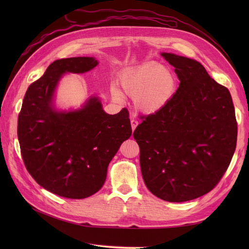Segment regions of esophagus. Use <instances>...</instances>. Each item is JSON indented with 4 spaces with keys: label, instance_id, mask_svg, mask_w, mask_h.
<instances>
[{
    "label": "esophagus",
    "instance_id": "esophagus-1",
    "mask_svg": "<svg viewBox=\"0 0 249 249\" xmlns=\"http://www.w3.org/2000/svg\"><path fill=\"white\" fill-rule=\"evenodd\" d=\"M131 125H132V130L134 131L135 129H136V126L138 125V120L135 119V118H132L131 119Z\"/></svg>",
    "mask_w": 249,
    "mask_h": 249
}]
</instances>
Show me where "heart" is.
Wrapping results in <instances>:
<instances>
[{"label": "heart", "mask_w": 249, "mask_h": 249, "mask_svg": "<svg viewBox=\"0 0 249 249\" xmlns=\"http://www.w3.org/2000/svg\"><path fill=\"white\" fill-rule=\"evenodd\" d=\"M122 86L143 113H155L163 109L173 99L178 90V80L166 67L158 62H147L124 74ZM114 96L120 99L119 93Z\"/></svg>", "instance_id": "1"}]
</instances>
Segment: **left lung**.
Here are the masks:
<instances>
[{
  "label": "left lung",
  "mask_w": 249,
  "mask_h": 249,
  "mask_svg": "<svg viewBox=\"0 0 249 249\" xmlns=\"http://www.w3.org/2000/svg\"><path fill=\"white\" fill-rule=\"evenodd\" d=\"M179 80L173 99L143 116L133 136L147 189L157 197L183 202L207 194L227 171L237 144L231 96L193 59L161 54Z\"/></svg>",
  "instance_id": "left-lung-1"
}]
</instances>
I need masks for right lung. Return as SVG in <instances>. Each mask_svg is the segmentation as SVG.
Masks as SVG:
<instances>
[{
    "mask_svg": "<svg viewBox=\"0 0 249 249\" xmlns=\"http://www.w3.org/2000/svg\"><path fill=\"white\" fill-rule=\"evenodd\" d=\"M97 64L92 57L56 60L29 86L18 119L28 172L44 189L66 198H86L99 191L112 158L132 135L129 111L107 114L96 96L79 110L54 107L55 89L65 72L83 73Z\"/></svg>",
    "mask_w": 249,
    "mask_h": 249,
    "instance_id": "add662e5",
    "label": "right lung"
}]
</instances>
